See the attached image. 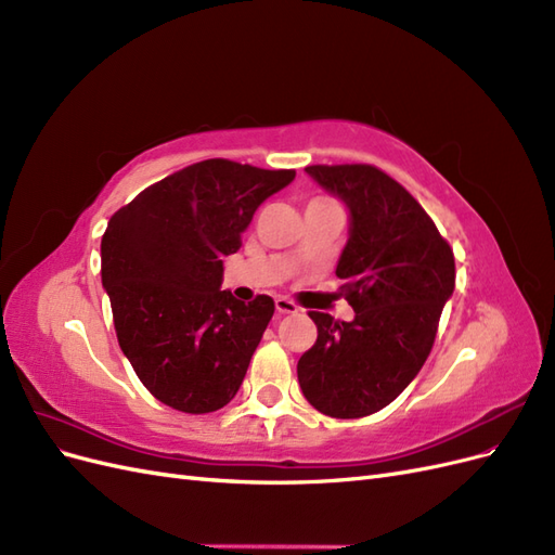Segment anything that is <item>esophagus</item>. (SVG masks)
I'll return each instance as SVG.
<instances>
[{
	"instance_id": "esophagus-1",
	"label": "esophagus",
	"mask_w": 555,
	"mask_h": 555,
	"mask_svg": "<svg viewBox=\"0 0 555 555\" xmlns=\"http://www.w3.org/2000/svg\"><path fill=\"white\" fill-rule=\"evenodd\" d=\"M275 310H278L280 314H298V312H300V306H296L294 300H289V298L278 296V298H275Z\"/></svg>"
}]
</instances>
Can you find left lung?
Wrapping results in <instances>:
<instances>
[{
	"label": "left lung",
	"mask_w": 555,
	"mask_h": 555,
	"mask_svg": "<svg viewBox=\"0 0 555 555\" xmlns=\"http://www.w3.org/2000/svg\"><path fill=\"white\" fill-rule=\"evenodd\" d=\"M306 171L351 212L335 275L357 317L338 322L308 312L317 343L298 359V384L322 414L359 418L393 402L422 371L456 263L422 204L377 166L314 164Z\"/></svg>",
	"instance_id": "left-lung-1"
}]
</instances>
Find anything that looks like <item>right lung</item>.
Returning <instances> with one entry per match:
<instances>
[{
	"label": "right lung",
	"instance_id": "1",
	"mask_svg": "<svg viewBox=\"0 0 555 555\" xmlns=\"http://www.w3.org/2000/svg\"><path fill=\"white\" fill-rule=\"evenodd\" d=\"M231 159H204L150 184L102 238V282L125 357L145 389L184 414L224 408L275 304L222 292V257L263 201L294 180Z\"/></svg>",
	"mask_w": 555,
	"mask_h": 555
}]
</instances>
